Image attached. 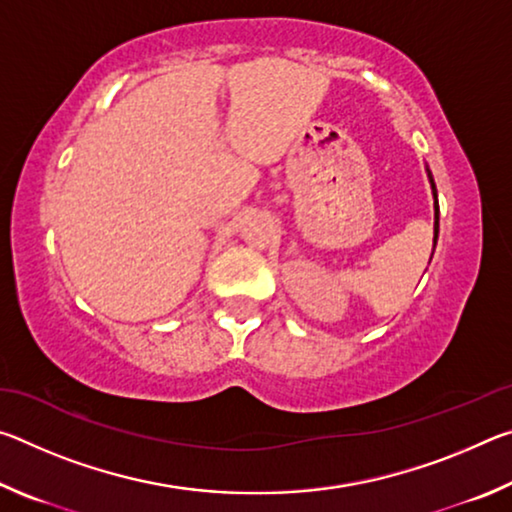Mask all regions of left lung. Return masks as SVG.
<instances>
[{"instance_id": "left-lung-1", "label": "left lung", "mask_w": 512, "mask_h": 512, "mask_svg": "<svg viewBox=\"0 0 512 512\" xmlns=\"http://www.w3.org/2000/svg\"><path fill=\"white\" fill-rule=\"evenodd\" d=\"M424 171H427V178H429V185H431V196H433V250H436V244H438V192H436V183H433V176L429 167H424ZM433 257V253H431Z\"/></svg>"}]
</instances>
